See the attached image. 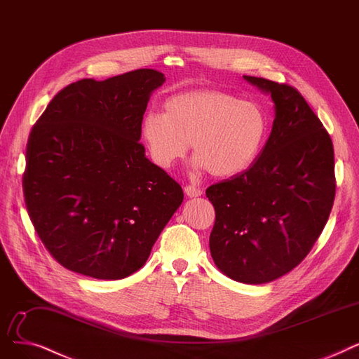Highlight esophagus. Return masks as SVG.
<instances>
[{
  "label": "esophagus",
  "instance_id": "34e87169",
  "mask_svg": "<svg viewBox=\"0 0 359 359\" xmlns=\"http://www.w3.org/2000/svg\"><path fill=\"white\" fill-rule=\"evenodd\" d=\"M184 191H185V194L189 196V197H200L201 194H203V191L200 190V189H197V187H194V185H187L185 189H184Z\"/></svg>",
  "mask_w": 359,
  "mask_h": 359
}]
</instances>
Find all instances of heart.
Wrapping results in <instances>:
<instances>
[{
    "mask_svg": "<svg viewBox=\"0 0 359 359\" xmlns=\"http://www.w3.org/2000/svg\"><path fill=\"white\" fill-rule=\"evenodd\" d=\"M267 131L269 119L259 104L222 90L197 89L169 96L163 114H146L140 139L162 169L184 158L191 143L197 170L232 178L257 159Z\"/></svg>",
    "mask_w": 359,
    "mask_h": 359,
    "instance_id": "b5f03b06",
    "label": "heart"
}]
</instances>
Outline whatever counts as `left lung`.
<instances>
[{
  "label": "left lung",
  "instance_id": "left-lung-1",
  "mask_svg": "<svg viewBox=\"0 0 359 359\" xmlns=\"http://www.w3.org/2000/svg\"><path fill=\"white\" fill-rule=\"evenodd\" d=\"M244 79L270 95L275 121L245 172L206 190L216 212L209 245L224 275L260 285L297 267L320 236L336 193L334 153L329 133L295 88Z\"/></svg>",
  "mask_w": 359,
  "mask_h": 359
}]
</instances>
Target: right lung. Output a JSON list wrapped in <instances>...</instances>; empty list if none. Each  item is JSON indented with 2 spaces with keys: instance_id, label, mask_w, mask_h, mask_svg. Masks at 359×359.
Listing matches in <instances>:
<instances>
[{
  "instance_id": "1",
  "label": "right lung",
  "mask_w": 359,
  "mask_h": 359,
  "mask_svg": "<svg viewBox=\"0 0 359 359\" xmlns=\"http://www.w3.org/2000/svg\"><path fill=\"white\" fill-rule=\"evenodd\" d=\"M165 80L151 68L79 80L33 126L26 208L65 269L104 280L133 275L181 206V185L146 158L139 142L150 95Z\"/></svg>"
}]
</instances>
